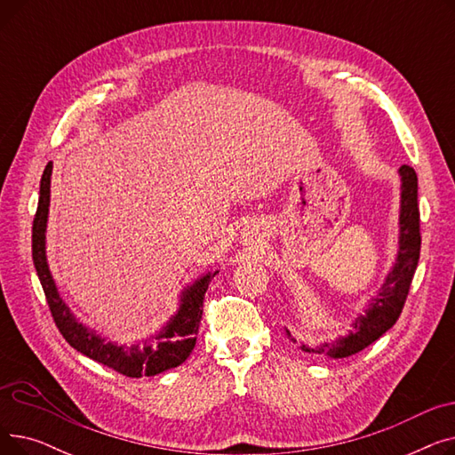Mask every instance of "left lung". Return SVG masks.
I'll return each mask as SVG.
<instances>
[{
	"instance_id": "1",
	"label": "left lung",
	"mask_w": 455,
	"mask_h": 455,
	"mask_svg": "<svg viewBox=\"0 0 455 455\" xmlns=\"http://www.w3.org/2000/svg\"><path fill=\"white\" fill-rule=\"evenodd\" d=\"M402 194H400V240L395 267L389 271L379 293L371 300L365 314L355 317L347 338L324 343L317 348L302 345L304 352L324 354L328 357H348L379 339L398 321L402 307L408 299L413 275L420 256V212L417 203V173L411 165H402ZM288 331L290 336V330Z\"/></svg>"
}]
</instances>
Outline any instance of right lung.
Returning <instances> with one entry per match:
<instances>
[{"instance_id":"right-lung-1","label":"right lung","mask_w":455,"mask_h":455,"mask_svg":"<svg viewBox=\"0 0 455 455\" xmlns=\"http://www.w3.org/2000/svg\"><path fill=\"white\" fill-rule=\"evenodd\" d=\"M53 164L45 165L40 180V199L33 221V261L40 278L42 290L45 293L47 306L52 317L62 333V338L77 352L88 355L90 360L98 362L119 374L129 378L155 376L167 369H175L188 360L189 352L194 350L197 341V331L203 319V302L208 283L218 275L208 273L196 280L182 291L179 312L172 317L151 341H141L140 345H114L107 343L95 330H88L81 324L69 307L60 299L57 285L52 278L50 267L45 261V227L47 212H50V184H52Z\"/></svg>"}]
</instances>
